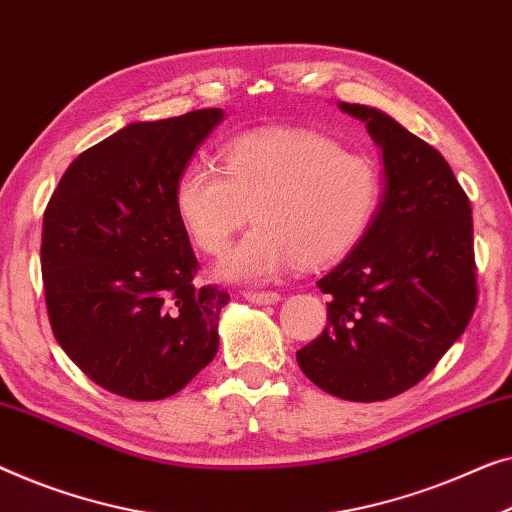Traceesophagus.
Wrapping results in <instances>:
<instances>
[{
    "instance_id": "1",
    "label": "esophagus",
    "mask_w": 512,
    "mask_h": 512,
    "mask_svg": "<svg viewBox=\"0 0 512 512\" xmlns=\"http://www.w3.org/2000/svg\"><path fill=\"white\" fill-rule=\"evenodd\" d=\"M244 298L254 305H274V302L281 300V295L277 291H247Z\"/></svg>"
}]
</instances>
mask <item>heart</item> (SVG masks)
<instances>
[{"label": "heart", "mask_w": 512, "mask_h": 512, "mask_svg": "<svg viewBox=\"0 0 512 512\" xmlns=\"http://www.w3.org/2000/svg\"><path fill=\"white\" fill-rule=\"evenodd\" d=\"M383 201L379 164L305 129L251 131L221 152V168L194 161L177 175L175 212L191 242L224 254L251 219L219 274L244 284L279 279L302 263L342 261L372 228Z\"/></svg>", "instance_id": "obj_1"}]
</instances>
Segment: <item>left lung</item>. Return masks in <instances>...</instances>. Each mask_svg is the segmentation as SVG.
Instances as JSON below:
<instances>
[{"instance_id": "obj_1", "label": "left lung", "mask_w": 512, "mask_h": 512, "mask_svg": "<svg viewBox=\"0 0 512 512\" xmlns=\"http://www.w3.org/2000/svg\"><path fill=\"white\" fill-rule=\"evenodd\" d=\"M381 147L383 201L372 228L318 281L328 325L295 358L348 402L413 388L469 325L478 300L471 203L453 168L381 110L339 103Z\"/></svg>"}]
</instances>
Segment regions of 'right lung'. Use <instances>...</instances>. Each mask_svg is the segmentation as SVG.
<instances>
[{
    "instance_id": "add662e5",
    "label": "right lung",
    "mask_w": 512,
    "mask_h": 512,
    "mask_svg": "<svg viewBox=\"0 0 512 512\" xmlns=\"http://www.w3.org/2000/svg\"><path fill=\"white\" fill-rule=\"evenodd\" d=\"M221 108L133 122L66 168L43 212L41 272L53 335L113 395L180 392L219 348L228 293L198 286L173 189Z\"/></svg>"
}]
</instances>
